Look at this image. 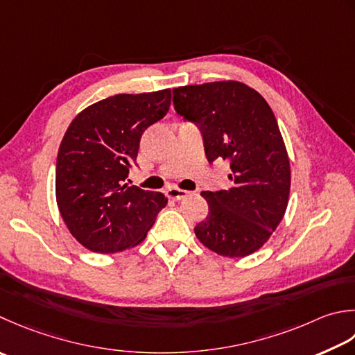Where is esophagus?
<instances>
[{"mask_svg":"<svg viewBox=\"0 0 355 355\" xmlns=\"http://www.w3.org/2000/svg\"><path fill=\"white\" fill-rule=\"evenodd\" d=\"M187 193H189V192L183 191V189H178V187H175V186H171V187H168V189H166V196H168L171 200H175V201L184 198Z\"/></svg>","mask_w":355,"mask_h":355,"instance_id":"esophagus-1","label":"esophagus"}]
</instances>
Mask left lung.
Returning a JSON list of instances; mask_svg holds the SVG:
<instances>
[{"label": "left lung", "instance_id": "8db88e82", "mask_svg": "<svg viewBox=\"0 0 355 355\" xmlns=\"http://www.w3.org/2000/svg\"><path fill=\"white\" fill-rule=\"evenodd\" d=\"M173 104L203 132L209 162L229 159L232 187L201 192L209 205L197 239L212 252L240 259L265 245L284 217L291 164L275 115L245 83L226 80L173 89Z\"/></svg>", "mask_w": 355, "mask_h": 355}]
</instances>
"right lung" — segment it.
<instances>
[{
    "mask_svg": "<svg viewBox=\"0 0 355 355\" xmlns=\"http://www.w3.org/2000/svg\"><path fill=\"white\" fill-rule=\"evenodd\" d=\"M171 89L118 94L90 104L62 137L55 196L72 237L92 252L128 251L146 239L168 203L128 180L143 132L168 114Z\"/></svg>",
    "mask_w": 355,
    "mask_h": 355,
    "instance_id": "add662e5",
    "label": "right lung"
}]
</instances>
